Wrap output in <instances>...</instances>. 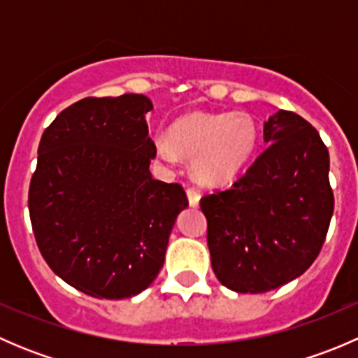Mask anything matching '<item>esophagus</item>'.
<instances>
[{"label":"esophagus","instance_id":"1","mask_svg":"<svg viewBox=\"0 0 358 358\" xmlns=\"http://www.w3.org/2000/svg\"><path fill=\"white\" fill-rule=\"evenodd\" d=\"M187 197H189V204L192 206V208H197V206H199L201 194L197 192L194 187H189V189H187Z\"/></svg>","mask_w":358,"mask_h":358}]
</instances>
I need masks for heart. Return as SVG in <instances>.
Wrapping results in <instances>:
<instances>
[{
  "label": "heart",
  "mask_w": 358,
  "mask_h": 358,
  "mask_svg": "<svg viewBox=\"0 0 358 358\" xmlns=\"http://www.w3.org/2000/svg\"><path fill=\"white\" fill-rule=\"evenodd\" d=\"M258 124L246 112H190L173 122L154 147L164 162L192 159V175L208 187L234 182L258 147Z\"/></svg>",
  "instance_id": "1"
}]
</instances>
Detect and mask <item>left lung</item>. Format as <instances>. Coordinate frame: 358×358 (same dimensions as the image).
I'll list each match as a JSON object with an SVG mask.
<instances>
[{"label": "left lung", "mask_w": 358, "mask_h": 358, "mask_svg": "<svg viewBox=\"0 0 358 358\" xmlns=\"http://www.w3.org/2000/svg\"><path fill=\"white\" fill-rule=\"evenodd\" d=\"M266 149L229 190L201 199L211 266L236 292H266L315 262L334 196L329 152L301 115L279 110L263 126Z\"/></svg>", "instance_id": "left-lung-1"}]
</instances>
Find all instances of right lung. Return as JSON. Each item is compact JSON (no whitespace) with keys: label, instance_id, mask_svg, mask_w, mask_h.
I'll list each match as a JSON object with an SVG mask.
<instances>
[{"label":"right lung","instance_id":"right-lung-1","mask_svg":"<svg viewBox=\"0 0 358 358\" xmlns=\"http://www.w3.org/2000/svg\"><path fill=\"white\" fill-rule=\"evenodd\" d=\"M149 110L145 95L88 96L60 112L39 142L29 187L36 243L60 279L93 298L147 289L189 206L182 185L150 175Z\"/></svg>","mask_w":358,"mask_h":358}]
</instances>
